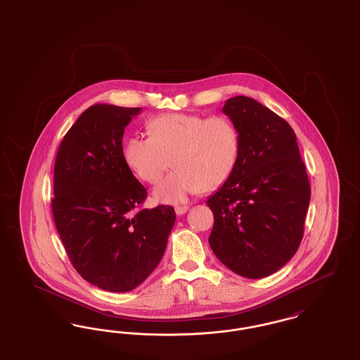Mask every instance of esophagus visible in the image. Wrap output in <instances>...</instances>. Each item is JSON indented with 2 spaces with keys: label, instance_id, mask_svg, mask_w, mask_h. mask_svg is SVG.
Returning a JSON list of instances; mask_svg holds the SVG:
<instances>
[{
  "label": "esophagus",
  "instance_id": "34e87169",
  "mask_svg": "<svg viewBox=\"0 0 360 360\" xmlns=\"http://www.w3.org/2000/svg\"><path fill=\"white\" fill-rule=\"evenodd\" d=\"M188 206L186 205L175 206V213L178 216H182V214H185L188 212Z\"/></svg>",
  "mask_w": 360,
  "mask_h": 360
}]
</instances>
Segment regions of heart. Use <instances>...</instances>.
<instances>
[{
    "label": "heart",
    "mask_w": 360,
    "mask_h": 360,
    "mask_svg": "<svg viewBox=\"0 0 360 360\" xmlns=\"http://www.w3.org/2000/svg\"><path fill=\"white\" fill-rule=\"evenodd\" d=\"M150 137L125 141L124 160L141 181L154 185L170 165V172L154 190L156 201L179 204L201 190L223 185L239 159L236 125L225 116L167 113L148 124Z\"/></svg>",
    "instance_id": "b5f03b06"
}]
</instances>
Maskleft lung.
I'll use <instances>...</instances> for the list:
<instances>
[{"label": "left lung", "mask_w": 360, "mask_h": 360, "mask_svg": "<svg viewBox=\"0 0 360 360\" xmlns=\"http://www.w3.org/2000/svg\"><path fill=\"white\" fill-rule=\"evenodd\" d=\"M223 112L239 131V159L206 201L214 216L209 244L229 270L259 279L283 267L300 247L308 174L288 121L245 96L226 100Z\"/></svg>", "instance_id": "1"}]
</instances>
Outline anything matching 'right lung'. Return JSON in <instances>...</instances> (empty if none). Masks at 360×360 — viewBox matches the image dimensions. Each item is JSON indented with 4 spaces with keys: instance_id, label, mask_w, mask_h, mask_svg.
Instances as JSON below:
<instances>
[{
    "instance_id": "right-lung-1",
    "label": "right lung",
    "mask_w": 360,
    "mask_h": 360,
    "mask_svg": "<svg viewBox=\"0 0 360 360\" xmlns=\"http://www.w3.org/2000/svg\"><path fill=\"white\" fill-rule=\"evenodd\" d=\"M141 108L96 103L74 122L55 159L52 214L78 274L125 292L147 279L165 254L174 207L143 209L147 190L124 160L125 127Z\"/></svg>"
}]
</instances>
